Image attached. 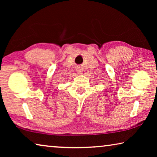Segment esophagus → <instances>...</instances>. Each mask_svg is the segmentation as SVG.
<instances>
[{
    "instance_id": "esophagus-1",
    "label": "esophagus",
    "mask_w": 157,
    "mask_h": 157,
    "mask_svg": "<svg viewBox=\"0 0 157 157\" xmlns=\"http://www.w3.org/2000/svg\"><path fill=\"white\" fill-rule=\"evenodd\" d=\"M77 72H78V73H82V69H81V68H77Z\"/></svg>"
}]
</instances>
